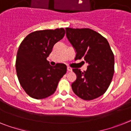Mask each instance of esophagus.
Returning a JSON list of instances; mask_svg holds the SVG:
<instances>
[{"mask_svg": "<svg viewBox=\"0 0 131 131\" xmlns=\"http://www.w3.org/2000/svg\"><path fill=\"white\" fill-rule=\"evenodd\" d=\"M67 71H69V72H71V71H72V69H71V67H67Z\"/></svg>", "mask_w": 131, "mask_h": 131, "instance_id": "esophagus-1", "label": "esophagus"}]
</instances>
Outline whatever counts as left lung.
<instances>
[{
  "label": "left lung",
  "mask_w": 131,
  "mask_h": 131,
  "mask_svg": "<svg viewBox=\"0 0 131 131\" xmlns=\"http://www.w3.org/2000/svg\"><path fill=\"white\" fill-rule=\"evenodd\" d=\"M66 35L75 50V60L84 59L89 64L83 72L72 69L77 75L71 84L72 91L86 101L99 97L106 92L114 74L115 58L108 41L90 28H66Z\"/></svg>",
  "instance_id": "left-lung-1"
}]
</instances>
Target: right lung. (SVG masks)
<instances>
[{
  "mask_svg": "<svg viewBox=\"0 0 131 131\" xmlns=\"http://www.w3.org/2000/svg\"><path fill=\"white\" fill-rule=\"evenodd\" d=\"M64 34L62 28L38 30L27 35L20 45L16 55V74L23 89L34 99H45L53 94L67 72L64 64L57 63L52 67L47 60L54 45Z\"/></svg>",
  "mask_w": 131,
  "mask_h": 131,
  "instance_id": "obj_1",
  "label": "right lung"
}]
</instances>
